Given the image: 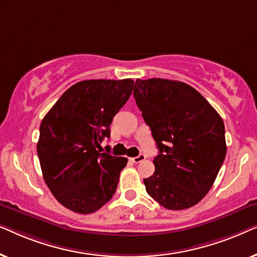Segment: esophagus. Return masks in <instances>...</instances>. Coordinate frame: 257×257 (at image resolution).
Listing matches in <instances>:
<instances>
[{
  "label": "esophagus",
  "instance_id": "1",
  "mask_svg": "<svg viewBox=\"0 0 257 257\" xmlns=\"http://www.w3.org/2000/svg\"><path fill=\"white\" fill-rule=\"evenodd\" d=\"M144 160H145V156H144V154H139L138 157L131 158V161H132V163H135V164H139V163H142V161H144Z\"/></svg>",
  "mask_w": 257,
  "mask_h": 257
}]
</instances>
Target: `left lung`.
Here are the masks:
<instances>
[{"label": "left lung", "mask_w": 257, "mask_h": 257, "mask_svg": "<svg viewBox=\"0 0 257 257\" xmlns=\"http://www.w3.org/2000/svg\"><path fill=\"white\" fill-rule=\"evenodd\" d=\"M159 154L146 192L167 209L201 201L215 181L227 146L222 118L188 84L163 78L137 79L133 90Z\"/></svg>", "instance_id": "obj_1"}]
</instances>
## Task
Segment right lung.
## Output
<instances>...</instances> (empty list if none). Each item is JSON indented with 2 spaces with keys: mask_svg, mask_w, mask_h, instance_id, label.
<instances>
[{
  "mask_svg": "<svg viewBox=\"0 0 257 257\" xmlns=\"http://www.w3.org/2000/svg\"><path fill=\"white\" fill-rule=\"evenodd\" d=\"M133 85L130 78L82 80L62 94L41 122L37 154L44 181L72 212H96L117 189L127 158L97 149L110 138L112 119Z\"/></svg>",
  "mask_w": 257,
  "mask_h": 257,
  "instance_id": "right-lung-1",
  "label": "right lung"
}]
</instances>
